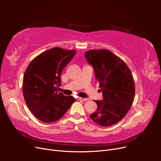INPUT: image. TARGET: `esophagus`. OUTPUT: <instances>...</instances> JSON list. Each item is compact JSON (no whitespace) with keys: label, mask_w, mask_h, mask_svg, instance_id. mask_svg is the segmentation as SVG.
Returning a JSON list of instances; mask_svg holds the SVG:
<instances>
[{"label":"esophagus","mask_w":161,"mask_h":161,"mask_svg":"<svg viewBox=\"0 0 161 161\" xmlns=\"http://www.w3.org/2000/svg\"><path fill=\"white\" fill-rule=\"evenodd\" d=\"M78 99L80 100V101H88V99H86V98H82V97H79Z\"/></svg>","instance_id":"obj_1"}]
</instances>
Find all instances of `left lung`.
I'll list each match as a JSON object with an SVG mask.
<instances>
[{"mask_svg":"<svg viewBox=\"0 0 161 161\" xmlns=\"http://www.w3.org/2000/svg\"><path fill=\"white\" fill-rule=\"evenodd\" d=\"M85 58L93 67L103 93V100L95 101L97 109L91 118L101 126L114 125L124 118L132 105L135 95L133 76L125 63L109 50L86 51Z\"/></svg>","mask_w":161,"mask_h":161,"instance_id":"left-lung-1","label":"left lung"}]
</instances>
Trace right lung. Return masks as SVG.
Returning a JSON list of instances; mask_svg holds the SVG:
<instances>
[{
  "label": "right lung",
  "instance_id": "add662e5",
  "mask_svg": "<svg viewBox=\"0 0 161 161\" xmlns=\"http://www.w3.org/2000/svg\"><path fill=\"white\" fill-rule=\"evenodd\" d=\"M76 51L53 47L40 53L28 65L23 76V92L29 109L45 123L60 119L75 99L58 92L61 73Z\"/></svg>",
  "mask_w": 161,
  "mask_h": 161
}]
</instances>
